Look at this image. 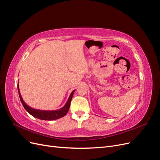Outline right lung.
<instances>
[{
  "label": "right lung",
  "mask_w": 160,
  "mask_h": 160,
  "mask_svg": "<svg viewBox=\"0 0 160 160\" xmlns=\"http://www.w3.org/2000/svg\"><path fill=\"white\" fill-rule=\"evenodd\" d=\"M17 88H18L19 98H20L21 101L23 105L24 108H25L27 111V112L36 118L42 119V120H48V121L55 120V119H59V118L64 117V116L67 113V112H68V111L69 109L72 95H73V93L75 91V90H74L71 92V93L69 96L68 100H67V103L62 108H61L59 109H57V110H54V111H45V110H39V109H33V108L29 107L28 105H27L22 98L21 93H20V90H19L18 84Z\"/></svg>",
  "instance_id": "obj_1"
}]
</instances>
